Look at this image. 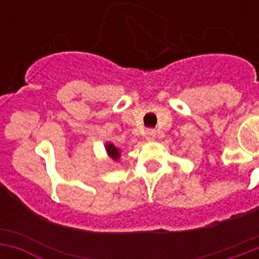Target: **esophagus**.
<instances>
[{"mask_svg": "<svg viewBox=\"0 0 259 259\" xmlns=\"http://www.w3.org/2000/svg\"><path fill=\"white\" fill-rule=\"evenodd\" d=\"M144 136H145L146 141H154V138H156V132H154L153 129H148Z\"/></svg>", "mask_w": 259, "mask_h": 259, "instance_id": "obj_1", "label": "esophagus"}]
</instances>
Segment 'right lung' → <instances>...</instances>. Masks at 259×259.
<instances>
[{
  "label": "right lung",
  "mask_w": 259,
  "mask_h": 259,
  "mask_svg": "<svg viewBox=\"0 0 259 259\" xmlns=\"http://www.w3.org/2000/svg\"><path fill=\"white\" fill-rule=\"evenodd\" d=\"M106 152H107V154H109L110 157L113 158V160H115V161H117L118 158H119V156H121L119 149H118L114 144H111V142H107V144H106Z\"/></svg>",
  "instance_id": "1"
}]
</instances>
